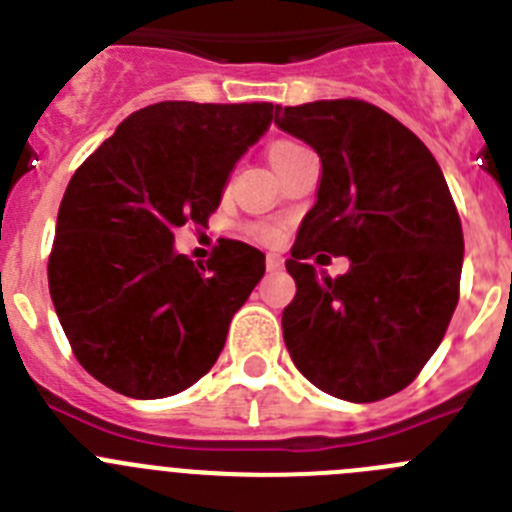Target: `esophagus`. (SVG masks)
I'll return each instance as SVG.
<instances>
[{"label":"esophagus","instance_id":"obj_1","mask_svg":"<svg viewBox=\"0 0 512 512\" xmlns=\"http://www.w3.org/2000/svg\"><path fill=\"white\" fill-rule=\"evenodd\" d=\"M265 262H267V270H270V273H278V270H283V265H285L283 257L275 255V252H270Z\"/></svg>","mask_w":512,"mask_h":512}]
</instances>
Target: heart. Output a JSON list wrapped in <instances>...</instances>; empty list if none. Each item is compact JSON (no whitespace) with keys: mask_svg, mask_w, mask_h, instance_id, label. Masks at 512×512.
Returning a JSON list of instances; mask_svg holds the SVG:
<instances>
[{"mask_svg":"<svg viewBox=\"0 0 512 512\" xmlns=\"http://www.w3.org/2000/svg\"><path fill=\"white\" fill-rule=\"evenodd\" d=\"M290 147H296V142H275L273 147H270V160L278 158L280 153H285V150H290ZM247 232L252 234V237L257 239H265V242H270V239H275V229L273 227H265V224H252Z\"/></svg>","mask_w":512,"mask_h":512,"instance_id":"b5f03b06","label":"heart"}]
</instances>
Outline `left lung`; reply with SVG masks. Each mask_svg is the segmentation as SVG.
Masks as SVG:
<instances>
[{"instance_id": "1", "label": "left lung", "mask_w": 512, "mask_h": 512, "mask_svg": "<svg viewBox=\"0 0 512 512\" xmlns=\"http://www.w3.org/2000/svg\"><path fill=\"white\" fill-rule=\"evenodd\" d=\"M275 124L321 158L316 204L285 260L296 280L285 347L334 398H388L416 380L459 301L464 237L444 173L408 127L367 101L278 104ZM316 251L349 256L350 270L329 279L307 262Z\"/></svg>"}]
</instances>
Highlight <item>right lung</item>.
Masks as SVG:
<instances>
[{
	"label": "right lung",
	"instance_id": "1",
	"mask_svg": "<svg viewBox=\"0 0 512 512\" xmlns=\"http://www.w3.org/2000/svg\"><path fill=\"white\" fill-rule=\"evenodd\" d=\"M273 104L160 101L130 114L73 173L55 222L48 285L73 354L137 400L191 388L222 354L265 255L222 239L206 265L173 229L206 224Z\"/></svg>",
	"mask_w": 512,
	"mask_h": 512
}]
</instances>
